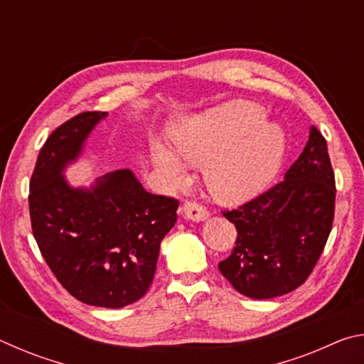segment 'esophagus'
Returning <instances> with one entry per match:
<instances>
[{"label": "esophagus", "mask_w": 364, "mask_h": 364, "mask_svg": "<svg viewBox=\"0 0 364 364\" xmlns=\"http://www.w3.org/2000/svg\"><path fill=\"white\" fill-rule=\"evenodd\" d=\"M183 215L184 218L197 221V223H199V221H205L208 218V212L202 205L196 204V202H186V204L183 205Z\"/></svg>", "instance_id": "esophagus-1"}]
</instances>
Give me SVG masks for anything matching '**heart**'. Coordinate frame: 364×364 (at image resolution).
<instances>
[{
    "label": "heart",
    "instance_id": "b5f03b06",
    "mask_svg": "<svg viewBox=\"0 0 364 364\" xmlns=\"http://www.w3.org/2000/svg\"><path fill=\"white\" fill-rule=\"evenodd\" d=\"M267 109L254 101L234 100L176 120L167 146L152 143L151 160L170 188H183L189 167H204V183L215 199L242 205L267 191L281 173L287 134L267 120Z\"/></svg>",
    "mask_w": 364,
    "mask_h": 364
}]
</instances>
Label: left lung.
<instances>
[{"instance_id": "1", "label": "left lung", "mask_w": 364, "mask_h": 364, "mask_svg": "<svg viewBox=\"0 0 364 364\" xmlns=\"http://www.w3.org/2000/svg\"><path fill=\"white\" fill-rule=\"evenodd\" d=\"M336 181L328 144L316 127L284 180L225 218L237 230L236 247L220 262L239 294L273 299L292 292L315 268L334 221Z\"/></svg>"}]
</instances>
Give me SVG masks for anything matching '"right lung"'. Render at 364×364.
Returning <instances> with one entry per match:
<instances>
[{"label": "right lung", "instance_id": "add662e5", "mask_svg": "<svg viewBox=\"0 0 364 364\" xmlns=\"http://www.w3.org/2000/svg\"><path fill=\"white\" fill-rule=\"evenodd\" d=\"M107 115L78 114L51 133L36 159L28 207L41 255L69 294L86 305L123 308L152 284L178 200L147 193L132 170L72 186L65 170Z\"/></svg>", "mask_w": 364, "mask_h": 364}]
</instances>
